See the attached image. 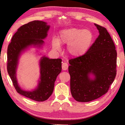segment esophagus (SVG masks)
I'll use <instances>...</instances> for the list:
<instances>
[{
  "label": "esophagus",
  "instance_id": "34e87169",
  "mask_svg": "<svg viewBox=\"0 0 125 125\" xmlns=\"http://www.w3.org/2000/svg\"><path fill=\"white\" fill-rule=\"evenodd\" d=\"M68 68V64L66 62H62V69L63 70H67Z\"/></svg>",
  "mask_w": 125,
  "mask_h": 125
}]
</instances>
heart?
<instances>
[{
    "label": "heart",
    "instance_id": "heart-1",
    "mask_svg": "<svg viewBox=\"0 0 125 125\" xmlns=\"http://www.w3.org/2000/svg\"><path fill=\"white\" fill-rule=\"evenodd\" d=\"M93 39L89 30L73 27L61 30L58 39H53L52 45L54 49L59 50L60 44H68L66 49L68 53L73 57H79L88 51Z\"/></svg>",
    "mask_w": 125,
    "mask_h": 125
}]
</instances>
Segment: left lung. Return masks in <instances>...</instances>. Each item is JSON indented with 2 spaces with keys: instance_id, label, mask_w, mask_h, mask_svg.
I'll list each match as a JSON object with an SVG mask.
<instances>
[{
  "instance_id": "8db88e82",
  "label": "left lung",
  "mask_w": 125,
  "mask_h": 125,
  "mask_svg": "<svg viewBox=\"0 0 125 125\" xmlns=\"http://www.w3.org/2000/svg\"><path fill=\"white\" fill-rule=\"evenodd\" d=\"M100 32L98 37L84 54L69 60L71 92L78 102H89L108 92L117 74V51L105 27L94 24ZM93 73L95 79L88 74Z\"/></svg>"
}]
</instances>
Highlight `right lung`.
Here are the masks:
<instances>
[{"instance_id":"obj_1","label":"right lung","mask_w":125,"mask_h":125,"mask_svg":"<svg viewBox=\"0 0 125 125\" xmlns=\"http://www.w3.org/2000/svg\"><path fill=\"white\" fill-rule=\"evenodd\" d=\"M49 28V25L45 22L39 20L29 22L18 28L8 46L7 68L15 89L21 95L36 101H44L52 94L54 82L61 72L62 60L42 57L40 61L41 81L33 92L24 91L19 86L16 78V65L21 51L32 44H42V39L47 36Z\"/></svg>"}]
</instances>
